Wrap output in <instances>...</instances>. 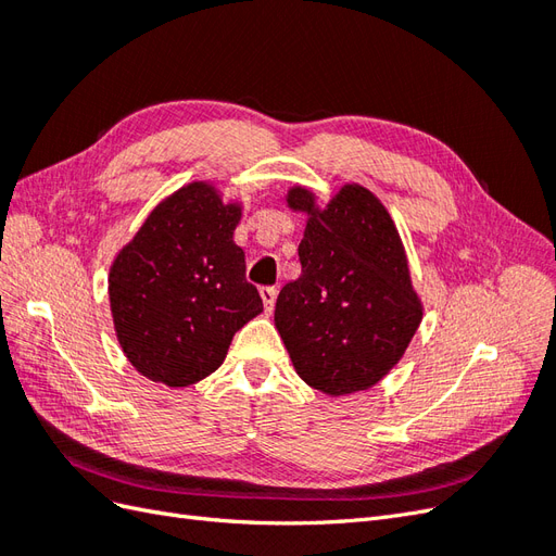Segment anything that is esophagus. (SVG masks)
<instances>
[{
  "mask_svg": "<svg viewBox=\"0 0 556 556\" xmlns=\"http://www.w3.org/2000/svg\"><path fill=\"white\" fill-rule=\"evenodd\" d=\"M260 296H262V301H264L266 315H271V311H274V306H276V296H278L276 288H262V290H260Z\"/></svg>",
  "mask_w": 556,
  "mask_h": 556,
  "instance_id": "1",
  "label": "esophagus"
}]
</instances>
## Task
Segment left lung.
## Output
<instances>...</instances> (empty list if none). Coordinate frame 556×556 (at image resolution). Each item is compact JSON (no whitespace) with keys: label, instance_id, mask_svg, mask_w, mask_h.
Segmentation results:
<instances>
[{"label":"left lung","instance_id":"obj_1","mask_svg":"<svg viewBox=\"0 0 556 556\" xmlns=\"http://www.w3.org/2000/svg\"><path fill=\"white\" fill-rule=\"evenodd\" d=\"M285 201L308 217L301 276L278 294L276 329L313 390L364 392L399 364L425 313L399 229L359 182H345L325 206L301 185Z\"/></svg>","mask_w":556,"mask_h":556}]
</instances>
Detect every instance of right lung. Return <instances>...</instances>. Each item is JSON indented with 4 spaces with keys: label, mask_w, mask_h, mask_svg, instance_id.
<instances>
[{
    "label": "right lung",
    "mask_w": 556,
    "mask_h": 556,
    "mask_svg": "<svg viewBox=\"0 0 556 556\" xmlns=\"http://www.w3.org/2000/svg\"><path fill=\"white\" fill-rule=\"evenodd\" d=\"M241 215L239 201H223L211 180H192L162 199L113 257V329L148 380H204L225 362L233 333L264 311L233 243Z\"/></svg>",
    "instance_id": "right-lung-1"
}]
</instances>
